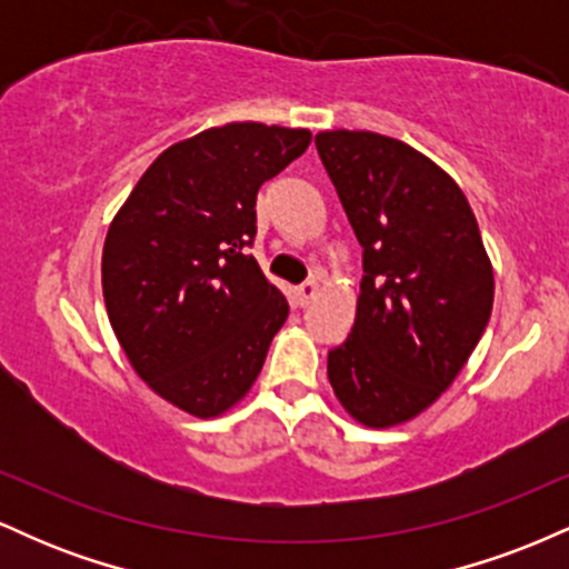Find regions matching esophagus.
Segmentation results:
<instances>
[{
    "label": "esophagus",
    "instance_id": "34e87169",
    "mask_svg": "<svg viewBox=\"0 0 569 569\" xmlns=\"http://www.w3.org/2000/svg\"><path fill=\"white\" fill-rule=\"evenodd\" d=\"M293 297H297L299 307H307L312 302V299L318 297V283H316V280H307V283L299 286V289H293Z\"/></svg>",
    "mask_w": 569,
    "mask_h": 569
}]
</instances>
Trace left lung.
Wrapping results in <instances>:
<instances>
[{
	"label": "left lung",
	"mask_w": 569,
	"mask_h": 569,
	"mask_svg": "<svg viewBox=\"0 0 569 569\" xmlns=\"http://www.w3.org/2000/svg\"><path fill=\"white\" fill-rule=\"evenodd\" d=\"M316 147L367 272L329 382L361 426H403L439 401L485 335L492 262L462 189L415 147L371 130H323Z\"/></svg>",
	"instance_id": "obj_1"
}]
</instances>
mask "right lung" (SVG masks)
I'll list each match as a JSON object with an SVG mask.
<instances>
[{"instance_id": "obj_1", "label": "right lung", "mask_w": 569, "mask_h": 569, "mask_svg": "<svg viewBox=\"0 0 569 569\" xmlns=\"http://www.w3.org/2000/svg\"><path fill=\"white\" fill-rule=\"evenodd\" d=\"M307 128L227 122L168 147L109 224L107 316L162 401L211 420L243 401L289 316L257 259V192L310 147Z\"/></svg>"}]
</instances>
